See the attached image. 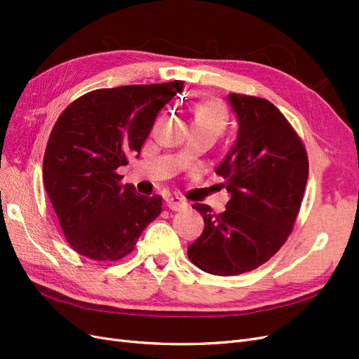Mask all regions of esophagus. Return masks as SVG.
I'll return each instance as SVG.
<instances>
[{
	"label": "esophagus",
	"mask_w": 359,
	"mask_h": 359,
	"mask_svg": "<svg viewBox=\"0 0 359 359\" xmlns=\"http://www.w3.org/2000/svg\"><path fill=\"white\" fill-rule=\"evenodd\" d=\"M166 206L172 211H181L187 206V202H184L180 198H168L166 199Z\"/></svg>",
	"instance_id": "obj_1"
}]
</instances>
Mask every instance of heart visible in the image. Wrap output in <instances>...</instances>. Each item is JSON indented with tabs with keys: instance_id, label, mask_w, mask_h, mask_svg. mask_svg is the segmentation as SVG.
<instances>
[{
	"instance_id": "heart-1",
	"label": "heart",
	"mask_w": 359,
	"mask_h": 359,
	"mask_svg": "<svg viewBox=\"0 0 359 359\" xmlns=\"http://www.w3.org/2000/svg\"><path fill=\"white\" fill-rule=\"evenodd\" d=\"M194 128L208 130L214 135H222L229 126V114L223 103L217 100H202L194 107Z\"/></svg>"
}]
</instances>
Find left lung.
<instances>
[{"label": "left lung", "mask_w": 359, "mask_h": 359, "mask_svg": "<svg viewBox=\"0 0 359 359\" xmlns=\"http://www.w3.org/2000/svg\"><path fill=\"white\" fill-rule=\"evenodd\" d=\"M238 137L217 166L231 201L223 212L194 203L202 235L189 245L191 262L214 276H240L264 265L297 222L309 178L306 147L277 107L260 97L231 94Z\"/></svg>", "instance_id": "obj_1"}]
</instances>
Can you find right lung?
<instances>
[{
  "label": "right lung",
  "instance_id": "1",
  "mask_svg": "<svg viewBox=\"0 0 359 359\" xmlns=\"http://www.w3.org/2000/svg\"><path fill=\"white\" fill-rule=\"evenodd\" d=\"M182 81L100 88L72 102L53 126L43 182L67 243L93 260H119L161 212L163 198L137 194L118 168L140 153L158 111Z\"/></svg>",
  "mask_w": 359,
  "mask_h": 359
}]
</instances>
